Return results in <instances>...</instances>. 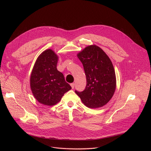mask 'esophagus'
Here are the masks:
<instances>
[{"instance_id": "obj_1", "label": "esophagus", "mask_w": 151, "mask_h": 151, "mask_svg": "<svg viewBox=\"0 0 151 151\" xmlns=\"http://www.w3.org/2000/svg\"><path fill=\"white\" fill-rule=\"evenodd\" d=\"M70 86H71L72 88V89H73V88H74V87H75V83H71V84H70Z\"/></svg>"}]
</instances>
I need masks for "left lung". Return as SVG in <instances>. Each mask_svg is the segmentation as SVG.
I'll return each instance as SVG.
<instances>
[{"mask_svg":"<svg viewBox=\"0 0 151 151\" xmlns=\"http://www.w3.org/2000/svg\"><path fill=\"white\" fill-rule=\"evenodd\" d=\"M83 64L87 85L82 92L75 91L82 102L89 108L101 107L113 97L116 86L112 63L99 47L89 45L78 53Z\"/></svg>","mask_w":151,"mask_h":151,"instance_id":"1","label":"left lung"}]
</instances>
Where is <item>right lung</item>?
<instances>
[{"label":"right lung","instance_id":"add662e5","mask_svg":"<svg viewBox=\"0 0 151 151\" xmlns=\"http://www.w3.org/2000/svg\"><path fill=\"white\" fill-rule=\"evenodd\" d=\"M58 57L51 49L43 51L33 68L30 85L32 94L40 103L54 106L64 93L72 89L64 75L57 69Z\"/></svg>","mask_w":151,"mask_h":151}]
</instances>
